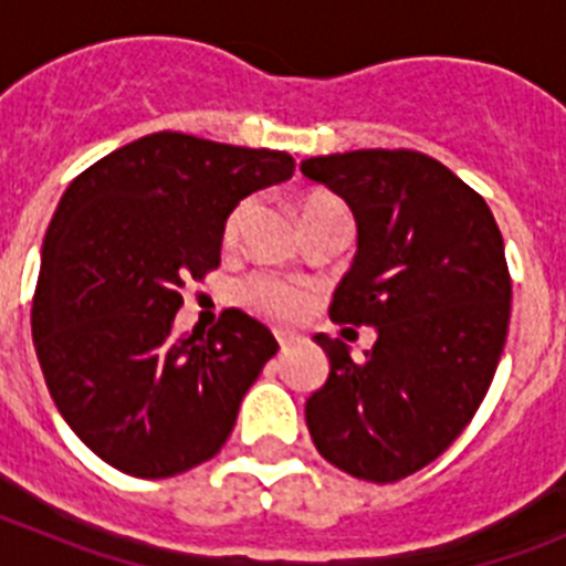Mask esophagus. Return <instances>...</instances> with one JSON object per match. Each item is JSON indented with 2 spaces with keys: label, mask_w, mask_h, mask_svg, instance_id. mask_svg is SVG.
<instances>
[{
  "label": "esophagus",
  "mask_w": 566,
  "mask_h": 566,
  "mask_svg": "<svg viewBox=\"0 0 566 566\" xmlns=\"http://www.w3.org/2000/svg\"><path fill=\"white\" fill-rule=\"evenodd\" d=\"M274 337H277V343H280V348H283V352H286V348H292V345L297 343V334H292V332H274Z\"/></svg>",
  "instance_id": "34e87169"
}]
</instances>
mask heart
Here are the masks:
<instances>
[{
  "label": "heart",
  "mask_w": 566,
  "mask_h": 566,
  "mask_svg": "<svg viewBox=\"0 0 566 566\" xmlns=\"http://www.w3.org/2000/svg\"><path fill=\"white\" fill-rule=\"evenodd\" d=\"M337 209H345V203L339 201L337 195L328 192V189H312V192L300 198V218H303V223L314 221V218H323L328 212H337ZM249 212H252V198H243V201H238L229 209L221 232L227 247H232L234 240H238L240 227H243ZM240 300L249 308H254V312L266 314V317L294 319L308 306V289L294 283V280L280 277V274H252L240 286Z\"/></svg>",
  "instance_id": "1"
}]
</instances>
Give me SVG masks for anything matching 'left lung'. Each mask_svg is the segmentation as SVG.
Listing matches in <instances>:
<instances>
[{
  "label": "left lung",
  "instance_id": "obj_1",
  "mask_svg": "<svg viewBox=\"0 0 566 566\" xmlns=\"http://www.w3.org/2000/svg\"><path fill=\"white\" fill-rule=\"evenodd\" d=\"M357 218V254L334 323L374 326L352 359L317 334L332 371L306 399L319 457L365 482H399L442 457L488 394L510 323V272L476 189L417 149H357L300 161Z\"/></svg>",
  "mask_w": 566,
  "mask_h": 566
}]
</instances>
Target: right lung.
Here are the masks:
<instances>
[{
  "instance_id": "add662e5",
  "label": "right lung",
  "mask_w": 566,
  "mask_h": 566,
  "mask_svg": "<svg viewBox=\"0 0 566 566\" xmlns=\"http://www.w3.org/2000/svg\"><path fill=\"white\" fill-rule=\"evenodd\" d=\"M294 175L277 149L144 135L73 178L42 247L33 345L48 391L90 451L167 479L221 451L277 339L229 308L175 337L184 289L221 266L229 209Z\"/></svg>"
}]
</instances>
